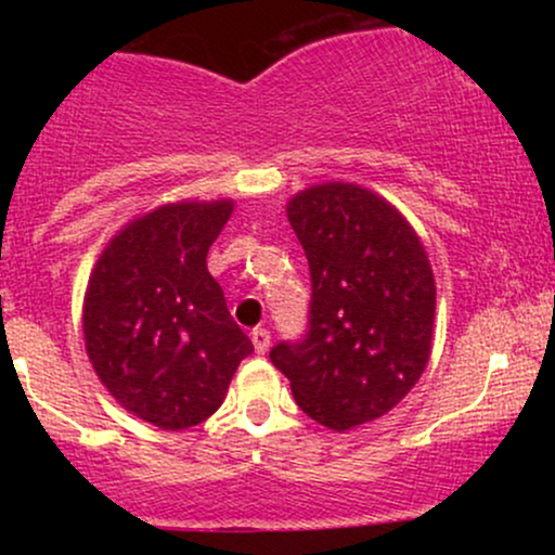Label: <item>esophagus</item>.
<instances>
[{"mask_svg":"<svg viewBox=\"0 0 555 555\" xmlns=\"http://www.w3.org/2000/svg\"><path fill=\"white\" fill-rule=\"evenodd\" d=\"M250 339H253V347H256L258 354L269 352V347H271V334H269V331H266V328H253Z\"/></svg>","mask_w":555,"mask_h":555,"instance_id":"obj_1","label":"esophagus"}]
</instances>
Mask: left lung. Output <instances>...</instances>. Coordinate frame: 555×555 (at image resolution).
<instances>
[{
  "label": "left lung",
  "instance_id": "obj_1",
  "mask_svg": "<svg viewBox=\"0 0 555 555\" xmlns=\"http://www.w3.org/2000/svg\"><path fill=\"white\" fill-rule=\"evenodd\" d=\"M310 263V328L271 362L299 410L344 433L384 417L430 360L436 279L410 221L354 182H321L286 203Z\"/></svg>",
  "mask_w": 555,
  "mask_h": 555
}]
</instances>
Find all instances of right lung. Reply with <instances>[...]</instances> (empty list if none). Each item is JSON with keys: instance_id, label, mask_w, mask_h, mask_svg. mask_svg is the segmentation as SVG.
I'll use <instances>...</instances> for the list:
<instances>
[{"instance_id": "1", "label": "right lung", "mask_w": 555, "mask_h": 555, "mask_svg": "<svg viewBox=\"0 0 555 555\" xmlns=\"http://www.w3.org/2000/svg\"><path fill=\"white\" fill-rule=\"evenodd\" d=\"M232 211L229 197L151 208L114 234L88 276V360L119 406L162 430L211 417L253 352L206 266Z\"/></svg>"}]
</instances>
